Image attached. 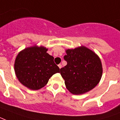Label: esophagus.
I'll return each instance as SVG.
<instances>
[{"label": "esophagus", "instance_id": "34e87169", "mask_svg": "<svg viewBox=\"0 0 120 120\" xmlns=\"http://www.w3.org/2000/svg\"><path fill=\"white\" fill-rule=\"evenodd\" d=\"M58 67L60 68V69H61L62 68V65L61 64H59V65H58Z\"/></svg>", "mask_w": 120, "mask_h": 120}]
</instances>
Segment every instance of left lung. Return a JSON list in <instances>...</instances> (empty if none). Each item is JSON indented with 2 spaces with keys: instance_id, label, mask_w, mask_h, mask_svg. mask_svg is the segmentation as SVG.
<instances>
[{
  "instance_id": "obj_1",
  "label": "left lung",
  "mask_w": 120,
  "mask_h": 120,
  "mask_svg": "<svg viewBox=\"0 0 120 120\" xmlns=\"http://www.w3.org/2000/svg\"><path fill=\"white\" fill-rule=\"evenodd\" d=\"M64 60L67 64L60 69L66 88L73 94H82L93 89L102 74L101 60L85 46L67 49Z\"/></svg>"
}]
</instances>
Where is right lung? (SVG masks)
<instances>
[{
  "mask_svg": "<svg viewBox=\"0 0 120 120\" xmlns=\"http://www.w3.org/2000/svg\"><path fill=\"white\" fill-rule=\"evenodd\" d=\"M44 47L25 48L16 56L15 71L22 85L33 90L44 87L60 69L54 62V57L46 53Z\"/></svg>",
  "mask_w": 120,
  "mask_h": 120,
  "instance_id": "obj_1",
  "label": "right lung"
}]
</instances>
